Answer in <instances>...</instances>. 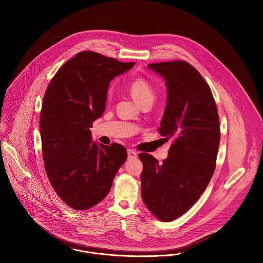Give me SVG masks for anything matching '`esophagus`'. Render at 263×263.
Returning <instances> with one entry per match:
<instances>
[{"instance_id":"esophagus-1","label":"esophagus","mask_w":263,"mask_h":263,"mask_svg":"<svg viewBox=\"0 0 263 263\" xmlns=\"http://www.w3.org/2000/svg\"><path fill=\"white\" fill-rule=\"evenodd\" d=\"M127 157L128 159H136L138 157V154L134 150H127Z\"/></svg>"}]
</instances>
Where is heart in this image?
<instances>
[{"mask_svg":"<svg viewBox=\"0 0 263 263\" xmlns=\"http://www.w3.org/2000/svg\"><path fill=\"white\" fill-rule=\"evenodd\" d=\"M127 90L141 105L147 102H153L155 97L154 86L149 80L143 77L133 79L127 85Z\"/></svg>","mask_w":263,"mask_h":263,"instance_id":"obj_1","label":"heart"}]
</instances>
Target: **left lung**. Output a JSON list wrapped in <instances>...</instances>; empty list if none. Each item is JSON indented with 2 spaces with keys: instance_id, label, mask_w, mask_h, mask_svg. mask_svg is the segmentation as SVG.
I'll return each instance as SVG.
<instances>
[{
  "instance_id": "1",
  "label": "left lung",
  "mask_w": 263,
  "mask_h": 263,
  "mask_svg": "<svg viewBox=\"0 0 263 263\" xmlns=\"http://www.w3.org/2000/svg\"><path fill=\"white\" fill-rule=\"evenodd\" d=\"M149 68L166 81L168 98L159 133L172 144L163 163L150 154H139L144 165L142 198L157 219L171 222L198 200L215 172L219 113L209 84L187 62L156 63Z\"/></svg>"
}]
</instances>
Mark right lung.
<instances>
[{
    "instance_id": "1",
    "label": "right lung",
    "mask_w": 263,
    "mask_h": 263,
    "mask_svg": "<svg viewBox=\"0 0 263 263\" xmlns=\"http://www.w3.org/2000/svg\"><path fill=\"white\" fill-rule=\"evenodd\" d=\"M135 64L84 50L66 62L46 88L39 118L44 168L57 194L74 210L104 199L127 158L119 144L91 142L90 127L104 112L110 81Z\"/></svg>"
}]
</instances>
